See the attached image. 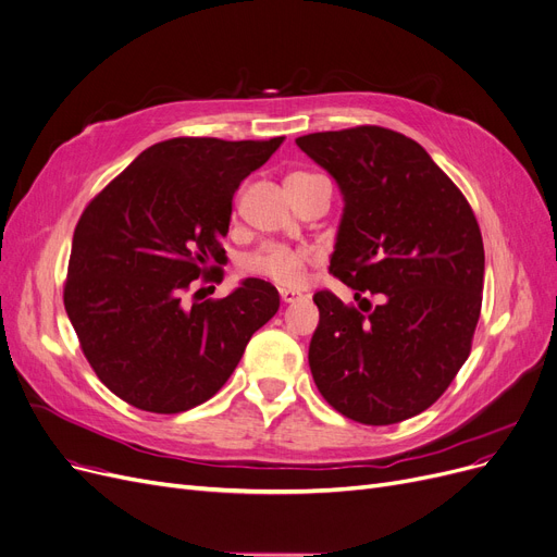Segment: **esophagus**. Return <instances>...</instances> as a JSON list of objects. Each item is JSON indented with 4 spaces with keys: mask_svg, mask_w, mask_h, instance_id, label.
I'll list each match as a JSON object with an SVG mask.
<instances>
[{
    "mask_svg": "<svg viewBox=\"0 0 557 557\" xmlns=\"http://www.w3.org/2000/svg\"><path fill=\"white\" fill-rule=\"evenodd\" d=\"M280 298L284 305H294V302L302 300V294L296 292V288H280Z\"/></svg>",
    "mask_w": 557,
    "mask_h": 557,
    "instance_id": "esophagus-1",
    "label": "esophagus"
}]
</instances>
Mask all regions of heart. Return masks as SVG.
I'll return each instance as SVG.
<instances>
[{
    "mask_svg": "<svg viewBox=\"0 0 557 557\" xmlns=\"http://www.w3.org/2000/svg\"><path fill=\"white\" fill-rule=\"evenodd\" d=\"M313 177L311 173H292L286 177V186H296L305 180ZM313 265V255L305 248H292L282 244H269L252 255H248L240 263L248 275L273 282L282 288H300Z\"/></svg>",
    "mask_w": 557,
    "mask_h": 557,
    "instance_id": "heart-1",
    "label": "heart"
}]
</instances>
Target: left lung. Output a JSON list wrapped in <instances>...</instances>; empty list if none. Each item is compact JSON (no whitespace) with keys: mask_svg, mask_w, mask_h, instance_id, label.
Returning <instances> with one entry per match:
<instances>
[{"mask_svg":"<svg viewBox=\"0 0 557 557\" xmlns=\"http://www.w3.org/2000/svg\"><path fill=\"white\" fill-rule=\"evenodd\" d=\"M296 143L344 193L330 273L359 300L344 305L327 288L313 296V382L357 423L417 417L471 352L485 280L473 209L421 145L394 129L359 125Z\"/></svg>","mask_w":557,"mask_h":557,"instance_id":"1","label":"left lung"}]
</instances>
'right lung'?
<instances>
[{
    "instance_id": "1",
    "label": "right lung",
    "mask_w": 557,
    "mask_h": 557,
    "mask_svg": "<svg viewBox=\"0 0 557 557\" xmlns=\"http://www.w3.org/2000/svg\"><path fill=\"white\" fill-rule=\"evenodd\" d=\"M284 136L154 143L84 209L72 236L63 305L90 369L117 398L180 414L219 394L250 336L280 307L248 277L221 300H188L223 282L232 196ZM211 288V286H209Z\"/></svg>"
}]
</instances>
